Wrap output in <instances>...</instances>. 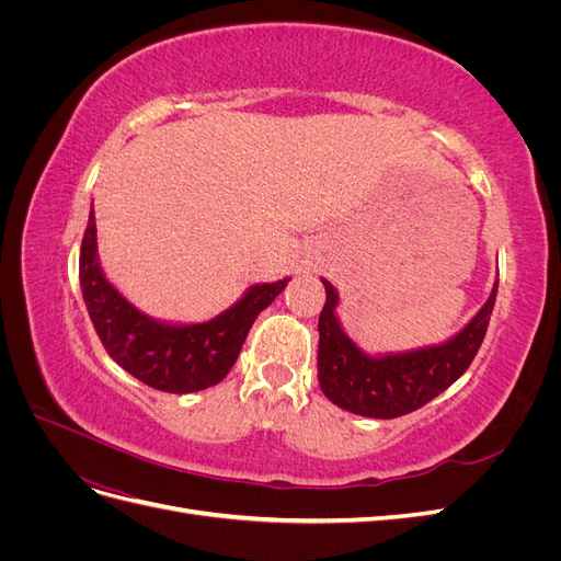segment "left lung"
<instances>
[{
    "mask_svg": "<svg viewBox=\"0 0 561 561\" xmlns=\"http://www.w3.org/2000/svg\"><path fill=\"white\" fill-rule=\"evenodd\" d=\"M322 285H325L328 299L318 320L320 388L342 410L371 419L410 414L463 375L484 342L489 316L494 311L499 290L496 283L480 313L451 342L412 353L369 358L339 325L334 316L339 297L332 283L322 280Z\"/></svg>",
    "mask_w": 561,
    "mask_h": 561,
    "instance_id": "8db88e82",
    "label": "left lung"
}]
</instances>
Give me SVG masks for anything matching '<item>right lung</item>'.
Masks as SVG:
<instances>
[{"label":"right lung","instance_id":"obj_1","mask_svg":"<svg viewBox=\"0 0 561 561\" xmlns=\"http://www.w3.org/2000/svg\"><path fill=\"white\" fill-rule=\"evenodd\" d=\"M79 280L93 328L118 367L163 393H194L229 375L254 318L285 290L290 278L252 285L236 307L215 320L163 325L142 316L105 280L98 264L91 213L81 241Z\"/></svg>","mask_w":561,"mask_h":561}]
</instances>
